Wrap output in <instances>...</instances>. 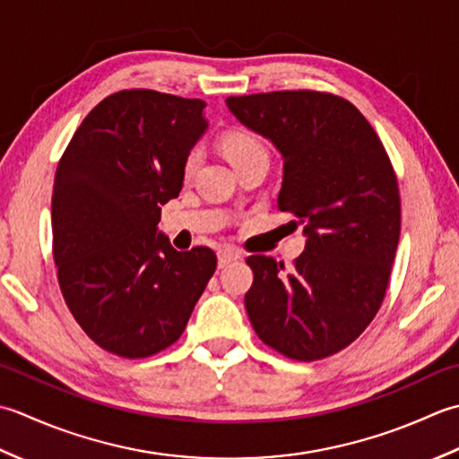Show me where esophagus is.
Returning a JSON list of instances; mask_svg holds the SVG:
<instances>
[{"label":"esophagus","instance_id":"34e87169","mask_svg":"<svg viewBox=\"0 0 459 459\" xmlns=\"http://www.w3.org/2000/svg\"><path fill=\"white\" fill-rule=\"evenodd\" d=\"M241 259V254L236 249V247H221L218 251V265L220 267H226L230 264H233V261Z\"/></svg>","mask_w":459,"mask_h":459}]
</instances>
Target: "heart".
I'll use <instances>...</instances> for the list:
<instances>
[{"label":"heart","instance_id":"b5f03b06","mask_svg":"<svg viewBox=\"0 0 459 459\" xmlns=\"http://www.w3.org/2000/svg\"><path fill=\"white\" fill-rule=\"evenodd\" d=\"M221 146H223V152H226V156H228V160L233 164V168L241 164L243 160H247V158H251V156L267 152L264 143H261L255 134L247 133V130H233V133L226 134V138L221 140ZM200 158H202V154L198 148H192V151L186 154L184 166H182L186 176H190L195 168H198Z\"/></svg>","mask_w":459,"mask_h":459}]
</instances>
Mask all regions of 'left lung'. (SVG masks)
I'll return each mask as SVG.
<instances>
[{
  "label": "left lung",
  "mask_w": 459,
  "mask_h": 459,
  "mask_svg": "<svg viewBox=\"0 0 459 459\" xmlns=\"http://www.w3.org/2000/svg\"><path fill=\"white\" fill-rule=\"evenodd\" d=\"M226 102L281 152L277 205L307 236L289 273L273 257H247L249 321L289 359L331 357L359 339L385 301L400 238L394 168L368 120L342 97L275 91Z\"/></svg>",
  "instance_id": "obj_1"
}]
</instances>
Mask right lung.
Returning a JSON list of instances; mask_svg holds the SVG:
<instances>
[{
    "label": "right lung",
    "mask_w": 459,
    "mask_h": 459,
    "mask_svg": "<svg viewBox=\"0 0 459 459\" xmlns=\"http://www.w3.org/2000/svg\"><path fill=\"white\" fill-rule=\"evenodd\" d=\"M204 108L200 99L118 91L59 160L51 220L61 293L81 329L118 357H152L180 339L216 271L210 247L176 251L158 231L208 128Z\"/></svg>",
    "instance_id": "1"
}]
</instances>
